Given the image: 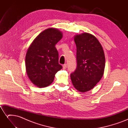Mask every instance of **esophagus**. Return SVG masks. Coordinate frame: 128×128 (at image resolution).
Here are the masks:
<instances>
[{"mask_svg": "<svg viewBox=\"0 0 128 128\" xmlns=\"http://www.w3.org/2000/svg\"><path fill=\"white\" fill-rule=\"evenodd\" d=\"M67 67V64H64L63 65V68H64V69H66Z\"/></svg>", "mask_w": 128, "mask_h": 128, "instance_id": "1", "label": "esophagus"}]
</instances>
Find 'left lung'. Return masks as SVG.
Masks as SVG:
<instances>
[{"mask_svg": "<svg viewBox=\"0 0 128 128\" xmlns=\"http://www.w3.org/2000/svg\"><path fill=\"white\" fill-rule=\"evenodd\" d=\"M77 67L70 74L74 86L85 92L91 90L101 80L105 66V58L98 40L88 33L75 36Z\"/></svg>", "mask_w": 128, "mask_h": 128, "instance_id": "obj_1", "label": "left lung"}]
</instances>
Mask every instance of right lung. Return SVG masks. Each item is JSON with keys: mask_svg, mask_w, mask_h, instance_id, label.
Here are the masks:
<instances>
[{"mask_svg": "<svg viewBox=\"0 0 128 128\" xmlns=\"http://www.w3.org/2000/svg\"><path fill=\"white\" fill-rule=\"evenodd\" d=\"M62 34L55 28L42 32L29 46L26 56V74L33 84L39 88L51 84L56 74L62 68L59 64L56 45Z\"/></svg>", "mask_w": 128, "mask_h": 128, "instance_id": "right-lung-1", "label": "right lung"}]
</instances>
